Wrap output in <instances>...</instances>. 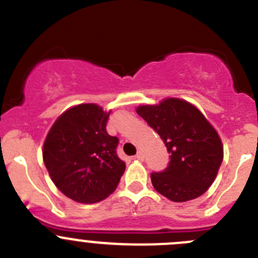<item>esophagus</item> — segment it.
Masks as SVG:
<instances>
[{
  "label": "esophagus",
  "mask_w": 258,
  "mask_h": 258,
  "mask_svg": "<svg viewBox=\"0 0 258 258\" xmlns=\"http://www.w3.org/2000/svg\"><path fill=\"white\" fill-rule=\"evenodd\" d=\"M136 158L137 160H139V161H143V160H145V155H143L142 151H139V152L136 155Z\"/></svg>",
  "instance_id": "1"
}]
</instances>
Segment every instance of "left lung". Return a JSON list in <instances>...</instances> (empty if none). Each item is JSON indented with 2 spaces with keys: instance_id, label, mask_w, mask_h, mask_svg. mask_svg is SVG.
<instances>
[{
  "instance_id": "8db88e82",
  "label": "left lung",
  "mask_w": 258,
  "mask_h": 258,
  "mask_svg": "<svg viewBox=\"0 0 258 258\" xmlns=\"http://www.w3.org/2000/svg\"><path fill=\"white\" fill-rule=\"evenodd\" d=\"M137 112L164 141L170 155L166 169L151 174L156 190L174 202L202 196L223 162L221 139L206 117L178 98L139 106Z\"/></svg>"
}]
</instances>
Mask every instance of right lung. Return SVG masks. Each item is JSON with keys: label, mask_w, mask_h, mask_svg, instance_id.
Returning <instances> with one entry per match:
<instances>
[{"label": "right lung", "mask_w": 258, "mask_h": 258, "mask_svg": "<svg viewBox=\"0 0 258 258\" xmlns=\"http://www.w3.org/2000/svg\"><path fill=\"white\" fill-rule=\"evenodd\" d=\"M110 112L94 103L69 108L47 134L43 161L52 181L75 202L94 203L116 189L125 162L117 137L106 131Z\"/></svg>", "instance_id": "add662e5"}]
</instances>
